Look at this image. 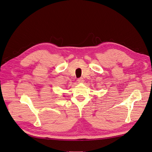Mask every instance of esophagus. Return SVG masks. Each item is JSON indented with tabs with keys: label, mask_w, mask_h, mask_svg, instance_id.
<instances>
[{
	"label": "esophagus",
	"mask_w": 152,
	"mask_h": 152,
	"mask_svg": "<svg viewBox=\"0 0 152 152\" xmlns=\"http://www.w3.org/2000/svg\"><path fill=\"white\" fill-rule=\"evenodd\" d=\"M77 81L79 83H83V81H84V80H83V77H80V78H78V79L77 80Z\"/></svg>",
	"instance_id": "1"
}]
</instances>
